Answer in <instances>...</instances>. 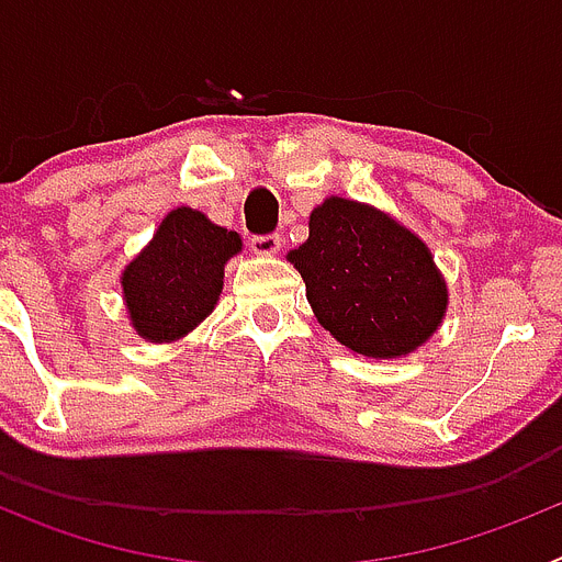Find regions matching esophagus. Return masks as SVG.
Instances as JSON below:
<instances>
[{
	"label": "esophagus",
	"mask_w": 562,
	"mask_h": 562,
	"mask_svg": "<svg viewBox=\"0 0 562 562\" xmlns=\"http://www.w3.org/2000/svg\"><path fill=\"white\" fill-rule=\"evenodd\" d=\"M250 247H252V252H258V256H276V252L281 250V236H278V233H267V236H252Z\"/></svg>",
	"instance_id": "34e87169"
}]
</instances>
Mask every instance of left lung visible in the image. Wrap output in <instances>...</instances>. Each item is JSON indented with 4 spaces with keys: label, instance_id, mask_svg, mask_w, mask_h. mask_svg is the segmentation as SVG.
Segmentation results:
<instances>
[{
    "label": "left lung",
    "instance_id": "8db88e82",
    "mask_svg": "<svg viewBox=\"0 0 562 562\" xmlns=\"http://www.w3.org/2000/svg\"><path fill=\"white\" fill-rule=\"evenodd\" d=\"M286 258L317 324L362 357L411 355L448 310V284L425 241L362 202L329 196L317 205L310 238Z\"/></svg>",
    "mask_w": 562,
    "mask_h": 562
}]
</instances>
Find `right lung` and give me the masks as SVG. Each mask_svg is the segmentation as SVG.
Instances as JSON below:
<instances>
[{
	"instance_id": "obj_1",
	"label": "right lung",
	"mask_w": 562,
	"mask_h": 562,
	"mask_svg": "<svg viewBox=\"0 0 562 562\" xmlns=\"http://www.w3.org/2000/svg\"><path fill=\"white\" fill-rule=\"evenodd\" d=\"M241 250L238 233L205 213L177 207L123 270L121 286L137 335L151 342L180 340L213 312L227 258Z\"/></svg>"
}]
</instances>
